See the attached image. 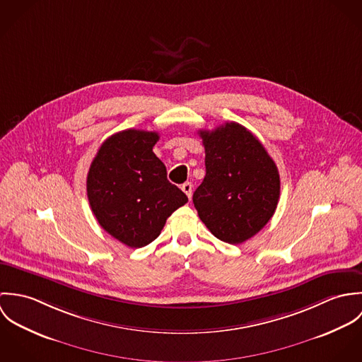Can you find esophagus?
Instances as JSON below:
<instances>
[{"label":"esophagus","mask_w":362,"mask_h":362,"mask_svg":"<svg viewBox=\"0 0 362 362\" xmlns=\"http://www.w3.org/2000/svg\"><path fill=\"white\" fill-rule=\"evenodd\" d=\"M182 191L185 192V195H187L189 199L192 198V184H191V182L182 184Z\"/></svg>","instance_id":"obj_1"}]
</instances>
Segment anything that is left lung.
<instances>
[{"mask_svg":"<svg viewBox=\"0 0 362 362\" xmlns=\"http://www.w3.org/2000/svg\"><path fill=\"white\" fill-rule=\"evenodd\" d=\"M198 134L205 146L206 175L194 192V205L216 238L241 244L274 214L279 170L258 138L237 122Z\"/></svg>","mask_w":362,"mask_h":362,"instance_id":"obj_1","label":"left lung"}]
</instances>
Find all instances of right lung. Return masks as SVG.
Here are the masks:
<instances>
[{
  "label": "right lung",
  "mask_w": 362,
  "mask_h": 362,
  "mask_svg": "<svg viewBox=\"0 0 362 362\" xmlns=\"http://www.w3.org/2000/svg\"><path fill=\"white\" fill-rule=\"evenodd\" d=\"M158 138L139 129L117 132L104 141L88 173L93 214L110 235L131 248L155 241L171 213L188 202L153 153Z\"/></svg>",
  "instance_id": "obj_1"
}]
</instances>
